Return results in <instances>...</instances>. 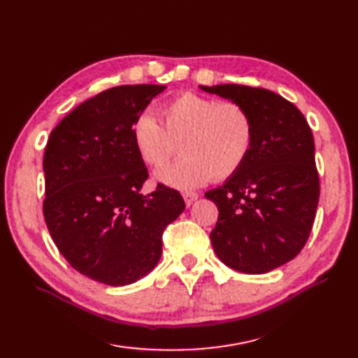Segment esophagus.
I'll use <instances>...</instances> for the list:
<instances>
[{
    "label": "esophagus",
    "instance_id": "esophagus-1",
    "mask_svg": "<svg viewBox=\"0 0 358 358\" xmlns=\"http://www.w3.org/2000/svg\"><path fill=\"white\" fill-rule=\"evenodd\" d=\"M182 198H185V203L186 206L194 204V201L198 198L196 192H182Z\"/></svg>",
    "mask_w": 358,
    "mask_h": 358
}]
</instances>
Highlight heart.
I'll list each match as a JSON object with an SVG mask.
<instances>
[{"label":"heart","mask_w":358,"mask_h":358,"mask_svg":"<svg viewBox=\"0 0 358 358\" xmlns=\"http://www.w3.org/2000/svg\"><path fill=\"white\" fill-rule=\"evenodd\" d=\"M160 122L142 112L133 121L130 136L139 159L154 169L163 168L180 145L182 157L157 173L168 186L194 189L212 178L228 180L251 155L252 117L234 101L186 92L160 108Z\"/></svg>","instance_id":"obj_1"}]
</instances>
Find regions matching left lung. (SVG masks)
Here are the masks:
<instances>
[{
	"mask_svg": "<svg viewBox=\"0 0 358 358\" xmlns=\"http://www.w3.org/2000/svg\"><path fill=\"white\" fill-rule=\"evenodd\" d=\"M246 108L254 146L243 168L206 192L217 206L210 241L228 268L264 273L295 259L316 217L319 176L311 128L290 101L262 87L199 86Z\"/></svg>",
	"mask_w": 358,
	"mask_h": 358,
	"instance_id": "1",
	"label": "left lung"
}]
</instances>
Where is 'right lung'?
<instances>
[{"instance_id":"right-lung-1","label":"right lung","mask_w":358,"mask_h":358,"mask_svg":"<svg viewBox=\"0 0 358 358\" xmlns=\"http://www.w3.org/2000/svg\"><path fill=\"white\" fill-rule=\"evenodd\" d=\"M157 85L117 86L85 101L62 119L43 154V216L60 254L86 277L125 286L154 269L164 228L182 213L176 189L142 195L148 169L130 128Z\"/></svg>"}]
</instances>
